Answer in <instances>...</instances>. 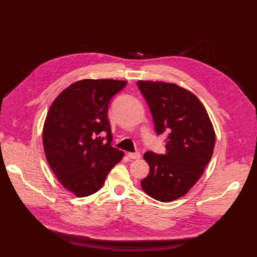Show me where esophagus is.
I'll list each match as a JSON object with an SVG mask.
<instances>
[{
	"mask_svg": "<svg viewBox=\"0 0 257 257\" xmlns=\"http://www.w3.org/2000/svg\"><path fill=\"white\" fill-rule=\"evenodd\" d=\"M128 157L130 158V159H140L141 155L139 154V152H128Z\"/></svg>",
	"mask_w": 257,
	"mask_h": 257,
	"instance_id": "1",
	"label": "esophagus"
}]
</instances>
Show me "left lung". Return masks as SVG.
I'll use <instances>...</instances> for the list:
<instances>
[{"mask_svg": "<svg viewBox=\"0 0 257 257\" xmlns=\"http://www.w3.org/2000/svg\"><path fill=\"white\" fill-rule=\"evenodd\" d=\"M148 103L157 135L168 133L166 154L147 151L150 167L145 192L160 202L181 198L198 182L210 162L215 133L204 106L192 92L163 81H137Z\"/></svg>", "mask_w": 257, "mask_h": 257, "instance_id": "1", "label": "left lung"}]
</instances>
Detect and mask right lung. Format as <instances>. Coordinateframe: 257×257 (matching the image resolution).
I'll return each instance as SVG.
<instances>
[{
  "instance_id": "add662e5",
  "label": "right lung",
  "mask_w": 257,
  "mask_h": 257,
  "mask_svg": "<svg viewBox=\"0 0 257 257\" xmlns=\"http://www.w3.org/2000/svg\"><path fill=\"white\" fill-rule=\"evenodd\" d=\"M124 80L83 79L54 100L43 128V145L53 172L65 189L84 198L99 190L123 152L111 146L108 106ZM106 134V138L101 136Z\"/></svg>"
}]
</instances>
